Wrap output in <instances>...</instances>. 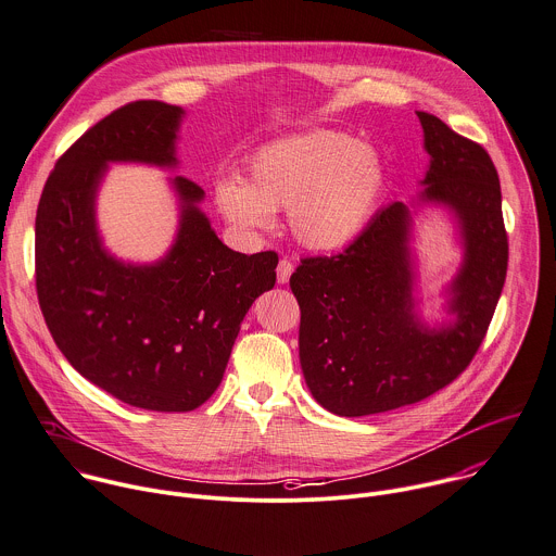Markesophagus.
I'll list each match as a JSON object with an SVG mask.
<instances>
[{
	"instance_id": "34e87169",
	"label": "esophagus",
	"mask_w": 556,
	"mask_h": 556,
	"mask_svg": "<svg viewBox=\"0 0 556 556\" xmlns=\"http://www.w3.org/2000/svg\"><path fill=\"white\" fill-rule=\"evenodd\" d=\"M292 273H294V264L290 260H281L279 266H277V283H281V286L288 283Z\"/></svg>"
}]
</instances>
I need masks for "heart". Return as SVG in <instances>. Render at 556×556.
<instances>
[{
    "label": "heart",
    "instance_id": "obj_1",
    "mask_svg": "<svg viewBox=\"0 0 556 556\" xmlns=\"http://www.w3.org/2000/svg\"><path fill=\"white\" fill-rule=\"evenodd\" d=\"M387 190L380 152L349 132L316 128L257 148L247 180L220 178L214 199L220 214L247 231H264L273 212H290L294 238L309 251L349 247L376 216Z\"/></svg>",
    "mask_w": 556,
    "mask_h": 556
}]
</instances>
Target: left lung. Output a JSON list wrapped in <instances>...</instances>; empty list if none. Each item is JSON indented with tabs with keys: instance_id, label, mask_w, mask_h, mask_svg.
Listing matches in <instances>:
<instances>
[{
	"instance_id": "obj_1",
	"label": "left lung",
	"mask_w": 556,
	"mask_h": 556,
	"mask_svg": "<svg viewBox=\"0 0 556 556\" xmlns=\"http://www.w3.org/2000/svg\"><path fill=\"white\" fill-rule=\"evenodd\" d=\"M430 156L415 207H443L463 262L445 288L447 320L430 325L408 205L382 210L333 257H307L290 277L301 307L299 359L312 397L338 417L417 404L454 382L476 355L506 279L502 192L486 150L437 115L417 111Z\"/></svg>"
}]
</instances>
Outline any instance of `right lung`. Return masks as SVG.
I'll list each match as a JSON object with an SVG mask.
<instances>
[{
	"label": "right lung",
	"mask_w": 556,
	"mask_h": 556,
	"mask_svg": "<svg viewBox=\"0 0 556 556\" xmlns=\"http://www.w3.org/2000/svg\"><path fill=\"white\" fill-rule=\"evenodd\" d=\"M182 115L139 100L100 119L56 161L35 225L37 294L56 346L98 389L156 413H190L216 393L279 262L223 244L201 210L205 192L185 176L169 178L178 227L161 260L132 264L104 249L96 199L109 165L176 167Z\"/></svg>",
	"instance_id": "right-lung-1"
}]
</instances>
